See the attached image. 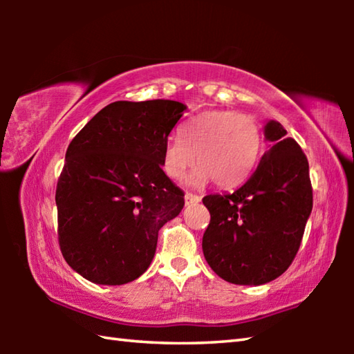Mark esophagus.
I'll return each mask as SVG.
<instances>
[{
  "instance_id": "esophagus-1",
  "label": "esophagus",
  "mask_w": 354,
  "mask_h": 354,
  "mask_svg": "<svg viewBox=\"0 0 354 354\" xmlns=\"http://www.w3.org/2000/svg\"><path fill=\"white\" fill-rule=\"evenodd\" d=\"M184 201H185V206L195 205V203H200L201 201V196L200 195H195V194H185Z\"/></svg>"
}]
</instances>
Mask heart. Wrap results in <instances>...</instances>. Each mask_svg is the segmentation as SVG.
<instances>
[{
	"mask_svg": "<svg viewBox=\"0 0 354 354\" xmlns=\"http://www.w3.org/2000/svg\"><path fill=\"white\" fill-rule=\"evenodd\" d=\"M262 129L247 113L207 111L179 131V139L165 143L162 167L167 176L179 179L195 162L190 184L212 179L218 187H234L254 170L262 151Z\"/></svg>",
	"mask_w": 354,
	"mask_h": 354,
	"instance_id": "1",
	"label": "heart"
}]
</instances>
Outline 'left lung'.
Segmentation results:
<instances>
[{
  "label": "left lung",
  "mask_w": 354,
  "mask_h": 354,
  "mask_svg": "<svg viewBox=\"0 0 354 354\" xmlns=\"http://www.w3.org/2000/svg\"><path fill=\"white\" fill-rule=\"evenodd\" d=\"M263 134L273 147L248 181L232 194L203 198L211 214L203 253L232 284L261 286L281 277L295 259L313 211L306 154L274 120Z\"/></svg>",
  "instance_id": "8db88e82"
}]
</instances>
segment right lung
Segmentation results:
<instances>
[{"mask_svg": "<svg viewBox=\"0 0 354 354\" xmlns=\"http://www.w3.org/2000/svg\"><path fill=\"white\" fill-rule=\"evenodd\" d=\"M185 109L171 100L115 101L70 142L56 189L57 236L82 278L120 286L147 272L159 230L184 207L162 158Z\"/></svg>", "mask_w": 354, "mask_h": 354, "instance_id": "right-lung-1", "label": "right lung"}]
</instances>
